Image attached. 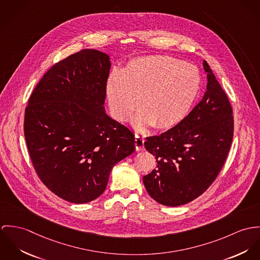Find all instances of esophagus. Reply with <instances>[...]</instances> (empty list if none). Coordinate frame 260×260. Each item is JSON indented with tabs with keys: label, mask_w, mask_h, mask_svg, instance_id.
<instances>
[{
	"label": "esophagus",
	"mask_w": 260,
	"mask_h": 260,
	"mask_svg": "<svg viewBox=\"0 0 260 260\" xmlns=\"http://www.w3.org/2000/svg\"><path fill=\"white\" fill-rule=\"evenodd\" d=\"M144 140L142 137H140L139 135L135 136V146H136L137 150H143L144 149Z\"/></svg>",
	"instance_id": "esophagus-1"
}]
</instances>
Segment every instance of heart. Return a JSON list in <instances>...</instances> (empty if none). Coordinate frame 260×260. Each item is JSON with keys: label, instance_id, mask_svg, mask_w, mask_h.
Returning a JSON list of instances; mask_svg holds the SVG:
<instances>
[{"label": "heart", "instance_id": "1", "mask_svg": "<svg viewBox=\"0 0 260 260\" xmlns=\"http://www.w3.org/2000/svg\"><path fill=\"white\" fill-rule=\"evenodd\" d=\"M201 85V74L196 67L168 56H150L129 61L121 75L112 74L107 94L116 119H126L139 108L141 100L142 112L134 123L167 131L189 114Z\"/></svg>", "mask_w": 260, "mask_h": 260}]
</instances>
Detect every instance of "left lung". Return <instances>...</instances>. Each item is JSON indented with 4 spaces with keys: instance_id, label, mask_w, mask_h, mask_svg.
<instances>
[{
    "instance_id": "8db88e82",
    "label": "left lung",
    "mask_w": 260,
    "mask_h": 260,
    "mask_svg": "<svg viewBox=\"0 0 260 260\" xmlns=\"http://www.w3.org/2000/svg\"><path fill=\"white\" fill-rule=\"evenodd\" d=\"M206 91L202 101L176 126L147 137L144 147L156 168L144 175V184L155 202L178 206L192 202L220 173L233 139L230 100L206 60Z\"/></svg>"
}]
</instances>
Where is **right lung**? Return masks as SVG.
<instances>
[{
  "instance_id": "add662e5",
  "label": "right lung",
  "mask_w": 260,
  "mask_h": 260,
  "mask_svg": "<svg viewBox=\"0 0 260 260\" xmlns=\"http://www.w3.org/2000/svg\"><path fill=\"white\" fill-rule=\"evenodd\" d=\"M110 69L104 53H75L44 75L25 110L24 134L34 169L67 202L99 198L115 165L135 151L131 129L105 113Z\"/></svg>"
}]
</instances>
